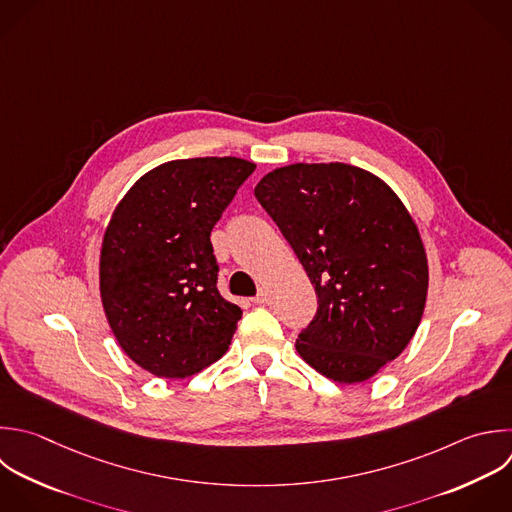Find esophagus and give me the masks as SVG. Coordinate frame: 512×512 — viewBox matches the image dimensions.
Listing matches in <instances>:
<instances>
[{
    "label": "esophagus",
    "instance_id": "obj_1",
    "mask_svg": "<svg viewBox=\"0 0 512 512\" xmlns=\"http://www.w3.org/2000/svg\"><path fill=\"white\" fill-rule=\"evenodd\" d=\"M252 302H254L256 306H266V304H270V294H268V290H260V292L252 298Z\"/></svg>",
    "mask_w": 512,
    "mask_h": 512
}]
</instances>
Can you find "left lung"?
Wrapping results in <instances>:
<instances>
[{
    "label": "left lung",
    "mask_w": 512,
    "mask_h": 512,
    "mask_svg": "<svg viewBox=\"0 0 512 512\" xmlns=\"http://www.w3.org/2000/svg\"><path fill=\"white\" fill-rule=\"evenodd\" d=\"M254 194L302 262L318 296L298 354L354 384L394 360L414 336L428 264L414 220L374 174L350 164H292Z\"/></svg>",
    "instance_id": "left-lung-1"
}]
</instances>
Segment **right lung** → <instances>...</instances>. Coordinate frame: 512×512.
I'll return each mask as SVG.
<instances>
[{
    "label": "right lung",
    "instance_id": "obj_1",
    "mask_svg": "<svg viewBox=\"0 0 512 512\" xmlns=\"http://www.w3.org/2000/svg\"><path fill=\"white\" fill-rule=\"evenodd\" d=\"M256 164L166 162L122 198L100 254L102 304L122 350L160 378H188L232 342L242 310L218 292L210 232Z\"/></svg>",
    "mask_w": 512,
    "mask_h": 512
}]
</instances>
